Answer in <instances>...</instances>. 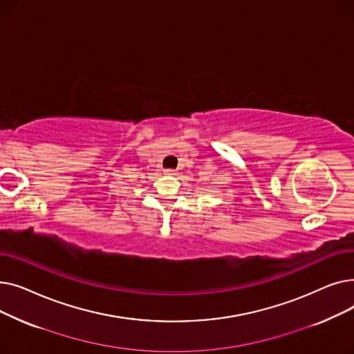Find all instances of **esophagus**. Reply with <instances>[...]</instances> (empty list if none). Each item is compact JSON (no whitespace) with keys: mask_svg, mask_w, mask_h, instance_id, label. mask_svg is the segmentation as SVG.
I'll list each match as a JSON object with an SVG mask.
<instances>
[{"mask_svg":"<svg viewBox=\"0 0 354 354\" xmlns=\"http://www.w3.org/2000/svg\"><path fill=\"white\" fill-rule=\"evenodd\" d=\"M165 174H166V175H174V174H175V171H172V169H166V171H165Z\"/></svg>","mask_w":354,"mask_h":354,"instance_id":"34e87169","label":"esophagus"}]
</instances>
